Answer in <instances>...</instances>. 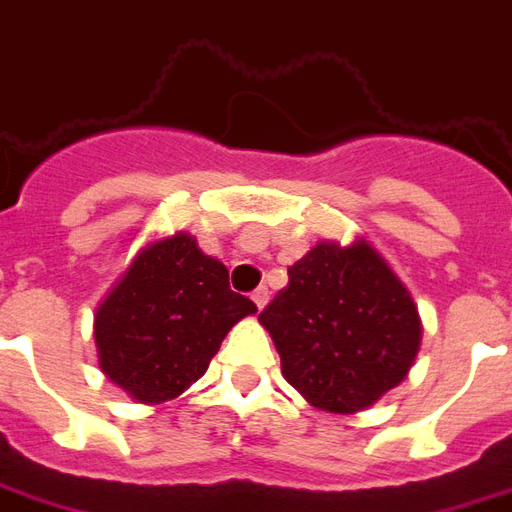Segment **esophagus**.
<instances>
[{"label": "esophagus", "mask_w": 512, "mask_h": 512, "mask_svg": "<svg viewBox=\"0 0 512 512\" xmlns=\"http://www.w3.org/2000/svg\"><path fill=\"white\" fill-rule=\"evenodd\" d=\"M268 295H271L268 293V287H257L255 293H252V301H255L257 309H263V306L268 304Z\"/></svg>", "instance_id": "obj_1"}]
</instances>
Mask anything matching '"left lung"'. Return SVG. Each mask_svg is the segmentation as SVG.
I'll list each match as a JSON object with an SVG mask.
<instances>
[{
    "label": "left lung",
    "mask_w": 512,
    "mask_h": 512,
    "mask_svg": "<svg viewBox=\"0 0 512 512\" xmlns=\"http://www.w3.org/2000/svg\"><path fill=\"white\" fill-rule=\"evenodd\" d=\"M260 312L282 374L314 407L358 412L396 388L418 355L412 295L369 244H317Z\"/></svg>",
    "instance_id": "obj_1"
}]
</instances>
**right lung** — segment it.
Wrapping results in <instances>:
<instances>
[{
    "label": "right lung",
    "instance_id": "1",
    "mask_svg": "<svg viewBox=\"0 0 512 512\" xmlns=\"http://www.w3.org/2000/svg\"><path fill=\"white\" fill-rule=\"evenodd\" d=\"M257 306L187 233L146 246L94 314L102 372L138 401L176 399Z\"/></svg>",
    "mask_w": 512,
    "mask_h": 512
}]
</instances>
